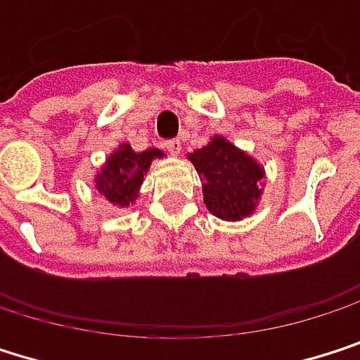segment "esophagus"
<instances>
[{
  "mask_svg": "<svg viewBox=\"0 0 360 360\" xmlns=\"http://www.w3.org/2000/svg\"><path fill=\"white\" fill-rule=\"evenodd\" d=\"M180 146H182V144H180V140H178V138L165 140V148H167L172 155H178V153H180Z\"/></svg>",
  "mask_w": 360,
  "mask_h": 360,
  "instance_id": "1",
  "label": "esophagus"
}]
</instances>
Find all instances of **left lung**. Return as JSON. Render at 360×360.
I'll return each mask as SVG.
<instances>
[{"mask_svg":"<svg viewBox=\"0 0 360 360\" xmlns=\"http://www.w3.org/2000/svg\"><path fill=\"white\" fill-rule=\"evenodd\" d=\"M203 180V203L222 220H243L254 214L264 167L224 136H214L203 148L188 155Z\"/></svg>","mask_w":360,"mask_h":360,"instance_id":"1","label":"left lung"}]
</instances>
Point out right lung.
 Returning a JSON list of instances; mask_svg holds the SVG:
<instances>
[{"instance_id": "1", "label": "right lung", "mask_w": 360, "mask_h": 360, "mask_svg": "<svg viewBox=\"0 0 360 360\" xmlns=\"http://www.w3.org/2000/svg\"><path fill=\"white\" fill-rule=\"evenodd\" d=\"M157 157H163V150L148 148L136 153L129 144H121L115 153L108 155L100 174L94 178L98 193L117 207H129L138 199L144 174Z\"/></svg>"}]
</instances>
